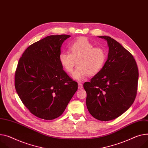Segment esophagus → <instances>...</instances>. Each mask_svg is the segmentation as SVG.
Wrapping results in <instances>:
<instances>
[{
	"label": "esophagus",
	"mask_w": 148,
	"mask_h": 148,
	"mask_svg": "<svg viewBox=\"0 0 148 148\" xmlns=\"http://www.w3.org/2000/svg\"><path fill=\"white\" fill-rule=\"evenodd\" d=\"M83 88V85L81 83H78V88L79 89H82Z\"/></svg>",
	"instance_id": "34e87169"
}]
</instances>
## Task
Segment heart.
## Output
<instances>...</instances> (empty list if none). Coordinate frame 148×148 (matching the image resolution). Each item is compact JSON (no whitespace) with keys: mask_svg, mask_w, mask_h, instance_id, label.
<instances>
[{"mask_svg":"<svg viewBox=\"0 0 148 148\" xmlns=\"http://www.w3.org/2000/svg\"><path fill=\"white\" fill-rule=\"evenodd\" d=\"M68 52H61L59 60L67 73H71L77 61V67L72 73V77L81 81L89 75H95L103 68L106 54L103 49L94 47V44L86 38L81 37L73 41Z\"/></svg>","mask_w":148,"mask_h":148,"instance_id":"b5f03b06","label":"heart"}]
</instances>
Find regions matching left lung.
Listing matches in <instances>:
<instances>
[{
	"label": "left lung",
	"instance_id": "left-lung-1",
	"mask_svg": "<svg viewBox=\"0 0 148 148\" xmlns=\"http://www.w3.org/2000/svg\"><path fill=\"white\" fill-rule=\"evenodd\" d=\"M107 42V60L89 82H85L86 104L90 114L101 121L115 119L132 105L137 94L139 72L133 56L117 41Z\"/></svg>",
	"mask_w": 148,
	"mask_h": 148
}]
</instances>
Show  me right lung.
I'll return each instance as SVG.
<instances>
[{
	"mask_svg": "<svg viewBox=\"0 0 148 148\" xmlns=\"http://www.w3.org/2000/svg\"><path fill=\"white\" fill-rule=\"evenodd\" d=\"M71 36H49L29 46L18 63L16 92L34 115L44 120L60 116L77 89V84L63 70L59 56Z\"/></svg>",
	"mask_w": 148,
	"mask_h": 148,
	"instance_id": "add662e5",
	"label": "right lung"
}]
</instances>
